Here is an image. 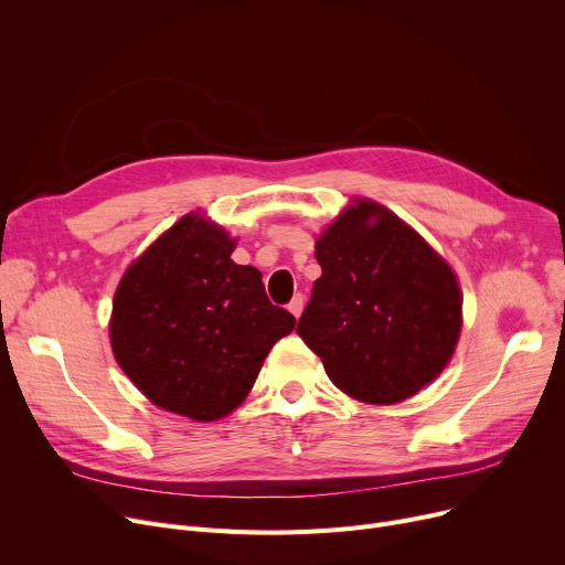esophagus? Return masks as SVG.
<instances>
[{
  "instance_id": "34e87169",
  "label": "esophagus",
  "mask_w": 565,
  "mask_h": 565,
  "mask_svg": "<svg viewBox=\"0 0 565 565\" xmlns=\"http://www.w3.org/2000/svg\"><path fill=\"white\" fill-rule=\"evenodd\" d=\"M302 309H305V298H302V295H295V298L288 302V311H290L295 318H300Z\"/></svg>"
}]
</instances>
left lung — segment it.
Here are the masks:
<instances>
[{
    "mask_svg": "<svg viewBox=\"0 0 565 565\" xmlns=\"http://www.w3.org/2000/svg\"><path fill=\"white\" fill-rule=\"evenodd\" d=\"M322 267L298 334L341 392L398 403L449 364L462 324L451 267L405 222L354 201L316 243Z\"/></svg>",
    "mask_w": 565,
    "mask_h": 565,
    "instance_id": "8db88e82",
    "label": "left lung"
}]
</instances>
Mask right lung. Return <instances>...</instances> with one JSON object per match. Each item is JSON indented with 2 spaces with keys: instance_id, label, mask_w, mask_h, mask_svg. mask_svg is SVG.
Listing matches in <instances>:
<instances>
[{
  "instance_id": "obj_1",
  "label": "right lung",
  "mask_w": 565,
  "mask_h": 565,
  "mask_svg": "<svg viewBox=\"0 0 565 565\" xmlns=\"http://www.w3.org/2000/svg\"><path fill=\"white\" fill-rule=\"evenodd\" d=\"M224 228L185 215L146 249L114 295V358L158 407L215 422L241 405L295 318L260 273L231 260Z\"/></svg>"
}]
</instances>
